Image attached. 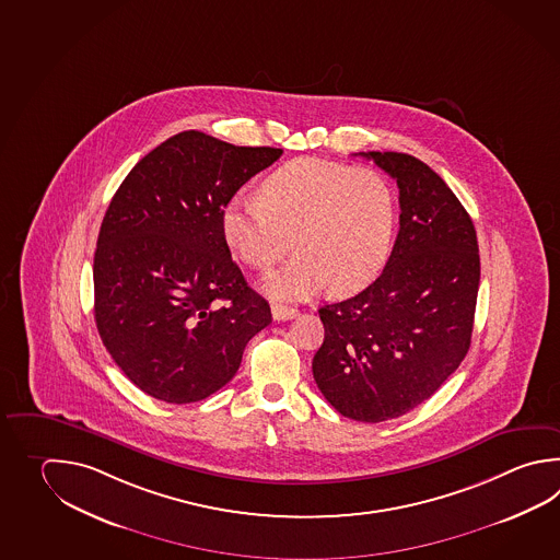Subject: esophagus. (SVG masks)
<instances>
[{
	"label": "esophagus",
	"mask_w": 560,
	"mask_h": 560,
	"mask_svg": "<svg viewBox=\"0 0 560 560\" xmlns=\"http://www.w3.org/2000/svg\"><path fill=\"white\" fill-rule=\"evenodd\" d=\"M271 313H273L275 320H289L298 315V308L287 307V305H271Z\"/></svg>",
	"instance_id": "obj_1"
}]
</instances>
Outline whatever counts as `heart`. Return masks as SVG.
Returning a JSON list of instances; mask_svg holds the SVG:
<instances>
[{
  "label": "heart",
  "mask_w": 560,
  "mask_h": 560,
  "mask_svg": "<svg viewBox=\"0 0 560 560\" xmlns=\"http://www.w3.org/2000/svg\"><path fill=\"white\" fill-rule=\"evenodd\" d=\"M395 197L387 179L366 167L303 158L265 177L261 195L240 194L223 209V235L243 261L267 271L277 299H305L331 281L335 293L371 283L387 261Z\"/></svg>",
  "instance_id": "b5f03b06"
}]
</instances>
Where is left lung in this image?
Segmentation results:
<instances>
[{
    "instance_id": "obj_1",
    "label": "left lung",
    "mask_w": 560,
    "mask_h": 560,
    "mask_svg": "<svg viewBox=\"0 0 560 560\" xmlns=\"http://www.w3.org/2000/svg\"><path fill=\"white\" fill-rule=\"evenodd\" d=\"M399 187V235L371 285L319 308L313 359L323 397L342 417L381 422L412 411L457 371L479 293L477 231L457 195L421 160L359 153Z\"/></svg>"
}]
</instances>
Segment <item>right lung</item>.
Masks as SVG:
<instances>
[{
	"label": "right lung",
	"instance_id": "1",
	"mask_svg": "<svg viewBox=\"0 0 560 560\" xmlns=\"http://www.w3.org/2000/svg\"><path fill=\"white\" fill-rule=\"evenodd\" d=\"M283 149L182 131L149 151L105 211L93 257L95 323L126 377L155 399H207L271 323L223 235V209Z\"/></svg>",
	"mask_w": 560,
	"mask_h": 560
}]
</instances>
